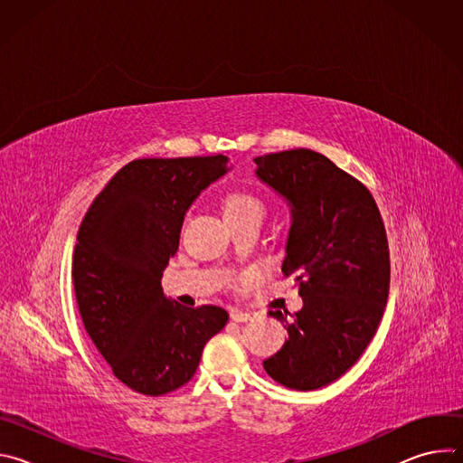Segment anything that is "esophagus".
Returning a JSON list of instances; mask_svg holds the SVG:
<instances>
[{
	"mask_svg": "<svg viewBox=\"0 0 463 463\" xmlns=\"http://www.w3.org/2000/svg\"><path fill=\"white\" fill-rule=\"evenodd\" d=\"M249 318H250V315L247 311L231 309V320H234V322H247Z\"/></svg>",
	"mask_w": 463,
	"mask_h": 463,
	"instance_id": "1",
	"label": "esophagus"
}]
</instances>
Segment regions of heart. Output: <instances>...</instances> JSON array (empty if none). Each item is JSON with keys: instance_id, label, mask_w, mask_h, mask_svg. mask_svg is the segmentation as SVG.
Returning a JSON list of instances; mask_svg holds the SVG:
<instances>
[{"instance_id": "b5f03b06", "label": "heart", "mask_w": 463, "mask_h": 463, "mask_svg": "<svg viewBox=\"0 0 463 463\" xmlns=\"http://www.w3.org/2000/svg\"><path fill=\"white\" fill-rule=\"evenodd\" d=\"M222 209L227 223L236 222H260L263 216V202L260 197L249 190H229L222 197Z\"/></svg>"}]
</instances>
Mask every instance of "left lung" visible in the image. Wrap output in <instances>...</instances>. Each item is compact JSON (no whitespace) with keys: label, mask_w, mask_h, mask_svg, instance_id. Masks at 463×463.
Segmentation results:
<instances>
[{"label":"left lung","mask_w":463,"mask_h":463,"mask_svg":"<svg viewBox=\"0 0 463 463\" xmlns=\"http://www.w3.org/2000/svg\"><path fill=\"white\" fill-rule=\"evenodd\" d=\"M254 163L291 203L282 273L304 300L291 322L269 313L289 339L263 368L288 388L317 390L346 373L377 332L390 284L384 223L370 190L322 154L295 148Z\"/></svg>","instance_id":"left-lung-1"}]
</instances>
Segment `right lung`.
<instances>
[{"label": "right lung", "instance_id": "obj_1", "mask_svg": "<svg viewBox=\"0 0 463 463\" xmlns=\"http://www.w3.org/2000/svg\"><path fill=\"white\" fill-rule=\"evenodd\" d=\"M229 157H150L124 165L88 209L73 252V284L88 335L128 388L163 395L186 384L229 315L183 307L161 288L184 213L227 172Z\"/></svg>", "mask_w": 463, "mask_h": 463}]
</instances>
